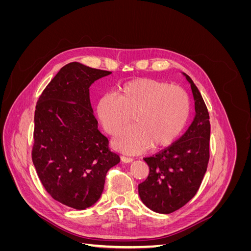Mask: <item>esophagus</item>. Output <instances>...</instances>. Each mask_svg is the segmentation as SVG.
<instances>
[{
    "instance_id": "34e87169",
    "label": "esophagus",
    "mask_w": 251,
    "mask_h": 251,
    "mask_svg": "<svg viewBox=\"0 0 251 251\" xmlns=\"http://www.w3.org/2000/svg\"><path fill=\"white\" fill-rule=\"evenodd\" d=\"M120 159H121V161L125 162V163H130V162H132V161H133V158H131V157L121 156V157H120Z\"/></svg>"
}]
</instances>
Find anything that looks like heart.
Instances as JSON below:
<instances>
[{
	"mask_svg": "<svg viewBox=\"0 0 251 251\" xmlns=\"http://www.w3.org/2000/svg\"><path fill=\"white\" fill-rule=\"evenodd\" d=\"M191 114V100L179 86L141 77L125 82L114 95H103L96 104V115L103 130L115 135L114 146L126 154L170 146L184 130Z\"/></svg>",
	"mask_w": 251,
	"mask_h": 251,
	"instance_id": "heart-1",
	"label": "heart"
}]
</instances>
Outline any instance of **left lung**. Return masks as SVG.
I'll return each instance as SVG.
<instances>
[{
    "instance_id": "8db88e82",
    "label": "left lung",
    "mask_w": 251,
    "mask_h": 251,
    "mask_svg": "<svg viewBox=\"0 0 251 251\" xmlns=\"http://www.w3.org/2000/svg\"><path fill=\"white\" fill-rule=\"evenodd\" d=\"M196 115L192 125L172 146L144 158L148 178L138 185L141 201L159 214H171L194 198L202 183L209 160V114L192 78Z\"/></svg>"
}]
</instances>
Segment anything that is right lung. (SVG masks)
Segmentation results:
<instances>
[{
    "label": "right lung",
    "instance_id": "add662e5",
    "mask_svg": "<svg viewBox=\"0 0 251 251\" xmlns=\"http://www.w3.org/2000/svg\"><path fill=\"white\" fill-rule=\"evenodd\" d=\"M77 62L64 66L36 102L32 161L53 199L75 209L98 201L120 158L97 126L89 88L111 74Z\"/></svg>",
    "mask_w": 251,
    "mask_h": 251
}]
</instances>
